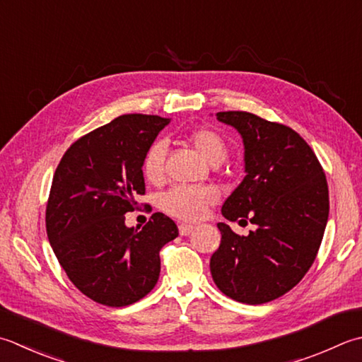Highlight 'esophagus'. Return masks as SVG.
<instances>
[{
    "instance_id": "34e87169",
    "label": "esophagus",
    "mask_w": 362,
    "mask_h": 362,
    "mask_svg": "<svg viewBox=\"0 0 362 362\" xmlns=\"http://www.w3.org/2000/svg\"><path fill=\"white\" fill-rule=\"evenodd\" d=\"M193 229H194V226H191V224H180L179 226L180 235H189V233L193 232Z\"/></svg>"
}]
</instances>
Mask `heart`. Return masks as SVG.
I'll use <instances>...</instances> for the list:
<instances>
[{"label": "heart", "instance_id": "1", "mask_svg": "<svg viewBox=\"0 0 362 362\" xmlns=\"http://www.w3.org/2000/svg\"><path fill=\"white\" fill-rule=\"evenodd\" d=\"M188 138L202 157L210 165L221 163L228 153L224 139L210 129L193 130ZM166 144L163 141L155 143L147 148L143 160V173L148 182H160L165 166ZM218 199V194L210 187H174L161 196V209L173 218L180 221H197L201 219L210 205Z\"/></svg>", "mask_w": 362, "mask_h": 362}]
</instances>
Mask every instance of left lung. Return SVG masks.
I'll return each instance as SVG.
<instances>
[{
    "instance_id": "1",
    "label": "left lung",
    "mask_w": 362,
    "mask_h": 362,
    "mask_svg": "<svg viewBox=\"0 0 362 362\" xmlns=\"http://www.w3.org/2000/svg\"><path fill=\"white\" fill-rule=\"evenodd\" d=\"M243 139L245 179L224 201L229 221L256 226L237 235L218 223L221 243L210 259L216 287L229 298L262 304L293 288L314 264L328 223V183L298 133L246 111L216 112Z\"/></svg>"
}]
</instances>
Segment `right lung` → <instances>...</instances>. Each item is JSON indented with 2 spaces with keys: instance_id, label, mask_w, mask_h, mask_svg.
Segmentation results:
<instances>
[{
  "instance_id": "add662e5",
  "label": "right lung",
  "mask_w": 362,
  "mask_h": 362,
  "mask_svg": "<svg viewBox=\"0 0 362 362\" xmlns=\"http://www.w3.org/2000/svg\"><path fill=\"white\" fill-rule=\"evenodd\" d=\"M171 119L124 115L70 146L53 175L47 235L74 286L111 308L139 301L160 276V250L179 235L165 214L127 228L144 194L143 160Z\"/></svg>"
}]
</instances>
